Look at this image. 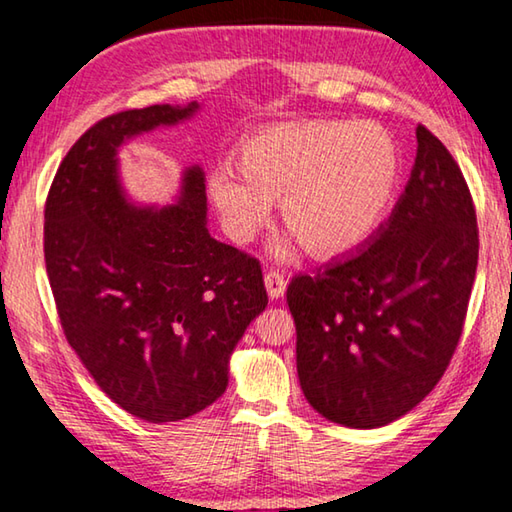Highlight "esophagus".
Wrapping results in <instances>:
<instances>
[{
    "label": "esophagus",
    "instance_id": "1",
    "mask_svg": "<svg viewBox=\"0 0 512 512\" xmlns=\"http://www.w3.org/2000/svg\"><path fill=\"white\" fill-rule=\"evenodd\" d=\"M264 284H266V291H268V298L271 300H277L284 296V291H287V280L280 273H266L264 275Z\"/></svg>",
    "mask_w": 512,
    "mask_h": 512
}]
</instances>
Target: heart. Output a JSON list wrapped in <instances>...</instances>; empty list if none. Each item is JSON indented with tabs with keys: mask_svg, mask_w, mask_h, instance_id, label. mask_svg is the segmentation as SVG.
<instances>
[{
	"mask_svg": "<svg viewBox=\"0 0 512 512\" xmlns=\"http://www.w3.org/2000/svg\"><path fill=\"white\" fill-rule=\"evenodd\" d=\"M239 169H214L207 194L223 230L246 244L280 198L282 223L309 255L345 257L368 244L397 192L402 155L375 121H291L241 144ZM289 244L277 246L287 257Z\"/></svg>",
	"mask_w": 512,
	"mask_h": 512,
	"instance_id": "obj_1",
	"label": "heart"
}]
</instances>
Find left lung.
I'll list each match as a JSON object with an SVG mask.
<instances>
[{"mask_svg": "<svg viewBox=\"0 0 512 512\" xmlns=\"http://www.w3.org/2000/svg\"><path fill=\"white\" fill-rule=\"evenodd\" d=\"M391 219L354 257L293 277L296 363L307 402L329 422L377 429L438 384L463 332L479 230L452 153L424 126Z\"/></svg>", "mask_w": 512, "mask_h": 512, "instance_id": "8db88e82", "label": "left lung"}]
</instances>
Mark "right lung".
<instances>
[{"mask_svg":"<svg viewBox=\"0 0 512 512\" xmlns=\"http://www.w3.org/2000/svg\"><path fill=\"white\" fill-rule=\"evenodd\" d=\"M198 108L101 119L60 162L45 205V264L67 343L112 402L155 424L219 400L232 352L268 305L257 259L210 237L198 164L164 207L133 203L121 185V146Z\"/></svg>","mask_w":512,"mask_h":512,"instance_id":"add662e5","label":"right lung"}]
</instances>
